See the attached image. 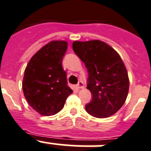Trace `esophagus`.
<instances>
[{"instance_id": "34e87169", "label": "esophagus", "mask_w": 151, "mask_h": 151, "mask_svg": "<svg viewBox=\"0 0 151 151\" xmlns=\"http://www.w3.org/2000/svg\"><path fill=\"white\" fill-rule=\"evenodd\" d=\"M77 87H78V89H81V88H83V83L82 81H79L78 83L77 84Z\"/></svg>"}]
</instances>
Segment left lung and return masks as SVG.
Listing matches in <instances>:
<instances>
[{
    "label": "left lung",
    "instance_id": "left-lung-1",
    "mask_svg": "<svg viewBox=\"0 0 151 151\" xmlns=\"http://www.w3.org/2000/svg\"><path fill=\"white\" fill-rule=\"evenodd\" d=\"M72 47L88 73L87 88L92 99L86 104L87 112L97 118L114 114L124 104L129 90L128 75L120 55L97 40L74 41Z\"/></svg>",
    "mask_w": 151,
    "mask_h": 151
}]
</instances>
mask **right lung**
Returning <instances> with one entry per match:
<instances>
[{
	"label": "right lung",
	"mask_w": 151,
	"mask_h": 151,
	"mask_svg": "<svg viewBox=\"0 0 151 151\" xmlns=\"http://www.w3.org/2000/svg\"><path fill=\"white\" fill-rule=\"evenodd\" d=\"M67 49L64 40L48 43L31 58L24 70L22 89L25 98L30 107L44 116L59 112L73 93L62 68Z\"/></svg>",
	"instance_id": "add662e5"
}]
</instances>
